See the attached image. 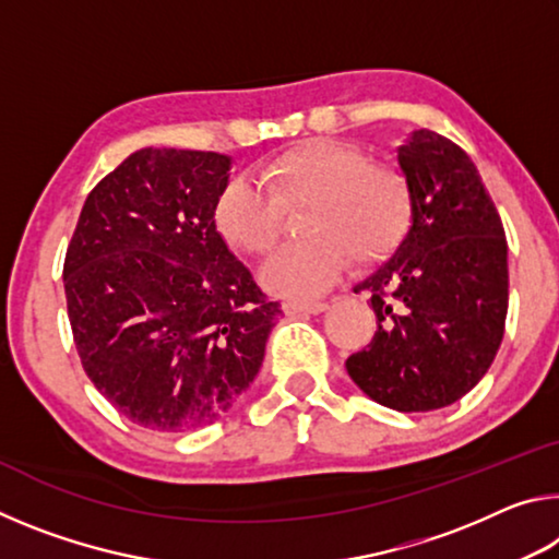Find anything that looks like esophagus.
Returning <instances> with one entry per match:
<instances>
[{
    "label": "esophagus",
    "instance_id": "esophagus-1",
    "mask_svg": "<svg viewBox=\"0 0 559 559\" xmlns=\"http://www.w3.org/2000/svg\"><path fill=\"white\" fill-rule=\"evenodd\" d=\"M328 308V302H308V300H286L283 313L286 316H318Z\"/></svg>",
    "mask_w": 559,
    "mask_h": 559
}]
</instances>
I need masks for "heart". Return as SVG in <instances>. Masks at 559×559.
I'll return each mask as SVG.
<instances>
[{
    "label": "heart",
    "mask_w": 559,
    "mask_h": 559,
    "mask_svg": "<svg viewBox=\"0 0 559 559\" xmlns=\"http://www.w3.org/2000/svg\"><path fill=\"white\" fill-rule=\"evenodd\" d=\"M259 182L236 177L214 202V226L231 249L263 257L278 243L286 216L302 212L306 239L263 263L261 283L276 296L313 298L347 259L370 266L390 257L412 226V187L400 169L372 163L362 147L313 138L259 167Z\"/></svg>",
    "instance_id": "heart-1"
}]
</instances>
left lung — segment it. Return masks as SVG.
<instances>
[{
	"mask_svg": "<svg viewBox=\"0 0 559 559\" xmlns=\"http://www.w3.org/2000/svg\"><path fill=\"white\" fill-rule=\"evenodd\" d=\"M396 159L412 187V229L355 293H372L377 333L347 374L396 412H431L471 392L500 347L508 241L476 165L449 138L414 130Z\"/></svg>",
	"mask_w": 559,
	"mask_h": 559,
	"instance_id": "1",
	"label": "left lung"
}]
</instances>
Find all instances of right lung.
<instances>
[{
  "mask_svg": "<svg viewBox=\"0 0 559 559\" xmlns=\"http://www.w3.org/2000/svg\"><path fill=\"white\" fill-rule=\"evenodd\" d=\"M231 157L145 147L91 189L63 261L96 390L153 431L214 424L249 390L281 306L214 226Z\"/></svg>",
  "mask_w": 559,
  "mask_h": 559,
  "instance_id": "1",
  "label": "right lung"
}]
</instances>
